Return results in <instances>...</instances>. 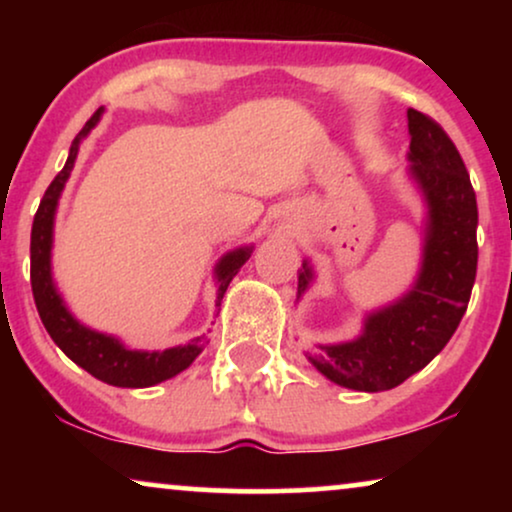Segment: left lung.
Segmentation results:
<instances>
[{
  "label": "left lung",
  "mask_w": 512,
  "mask_h": 512,
  "mask_svg": "<svg viewBox=\"0 0 512 512\" xmlns=\"http://www.w3.org/2000/svg\"><path fill=\"white\" fill-rule=\"evenodd\" d=\"M410 172L429 205L424 263L408 296L370 314L359 338L319 347L312 366L340 387L387 391L422 370L457 331L478 270V202L464 160L431 116L408 109ZM312 270H298V296Z\"/></svg>",
  "instance_id": "left-lung-1"
}]
</instances>
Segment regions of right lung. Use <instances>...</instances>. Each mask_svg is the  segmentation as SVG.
Returning a JSON list of instances; mask_svg holds the SVG:
<instances>
[{"mask_svg": "<svg viewBox=\"0 0 512 512\" xmlns=\"http://www.w3.org/2000/svg\"><path fill=\"white\" fill-rule=\"evenodd\" d=\"M102 109H97L93 116L88 118L79 137L74 139L72 149H69V158L58 177L51 181L46 188L44 198L39 202L37 214H34L32 223V237H30V282H32V296L37 303V312L41 321H44L48 335H51L55 345L72 359L76 366L88 370L97 380L114 384V387H153V384L170 380L181 370H186L195 361L202 349L207 345L205 335L188 342L184 347H172L165 352H132L125 349L116 338L109 335L95 333L90 328L81 326L67 307L62 305L58 293H55L53 279H51V244H53V214L58 198L65 188V181L72 172L76 153H79L81 137H86L90 128L100 121ZM251 256V247L235 249L223 258L216 268V277H219V296H216V305H221L223 293H226L230 279L237 275V270L247 263Z\"/></svg>", "mask_w": 512, "mask_h": 512, "instance_id": "1", "label": "right lung"}]
</instances>
